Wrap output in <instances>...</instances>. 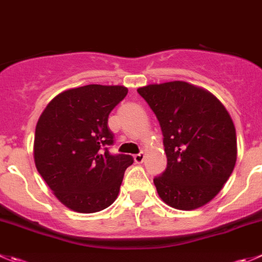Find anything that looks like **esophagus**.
Segmentation results:
<instances>
[{
	"instance_id": "1",
	"label": "esophagus",
	"mask_w": 262,
	"mask_h": 262,
	"mask_svg": "<svg viewBox=\"0 0 262 262\" xmlns=\"http://www.w3.org/2000/svg\"><path fill=\"white\" fill-rule=\"evenodd\" d=\"M144 158H145V154H144L143 151H141V153L135 154V156H134V159H135V163H138V164L143 163Z\"/></svg>"
}]
</instances>
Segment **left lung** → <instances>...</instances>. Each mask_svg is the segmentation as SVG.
I'll use <instances>...</instances> for the list:
<instances>
[{
  "label": "left lung",
  "mask_w": 262,
  "mask_h": 262,
  "mask_svg": "<svg viewBox=\"0 0 262 262\" xmlns=\"http://www.w3.org/2000/svg\"><path fill=\"white\" fill-rule=\"evenodd\" d=\"M156 114L167 167L154 178L162 201L190 211L215 198L236 161L235 127L225 106L207 90L183 81L138 89Z\"/></svg>",
  "instance_id": "left-lung-1"
}]
</instances>
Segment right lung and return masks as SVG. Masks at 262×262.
<instances>
[{"mask_svg":"<svg viewBox=\"0 0 262 262\" xmlns=\"http://www.w3.org/2000/svg\"><path fill=\"white\" fill-rule=\"evenodd\" d=\"M128 90L87 84L55 96L42 112L34 134V163L56 198L76 212H99L117 199L127 154H111L114 135L109 113Z\"/></svg>","mask_w":262,"mask_h":262,"instance_id":"1","label":"right lung"}]
</instances>
